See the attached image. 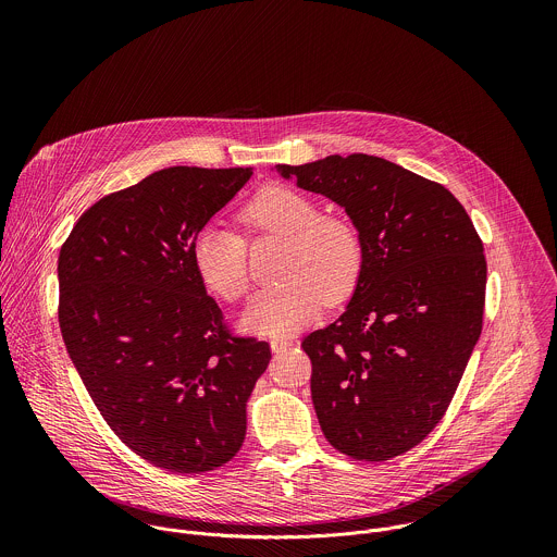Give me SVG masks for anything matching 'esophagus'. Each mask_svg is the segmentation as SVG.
<instances>
[{"label":"esophagus","instance_id":"obj_1","mask_svg":"<svg viewBox=\"0 0 557 557\" xmlns=\"http://www.w3.org/2000/svg\"><path fill=\"white\" fill-rule=\"evenodd\" d=\"M290 346H293L290 339H284V337H273V339H271V350H273V352H284V350H288Z\"/></svg>","mask_w":557,"mask_h":557}]
</instances>
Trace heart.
Listing matches in <instances>:
<instances>
[{
	"instance_id": "heart-1",
	"label": "heart",
	"mask_w": 557,
	"mask_h": 557,
	"mask_svg": "<svg viewBox=\"0 0 557 557\" xmlns=\"http://www.w3.org/2000/svg\"><path fill=\"white\" fill-rule=\"evenodd\" d=\"M243 220L286 237L284 284L258 293L243 312V326L260 335H290L320 314L324 299H346L361 275L363 245L357 226L335 213H320L304 194L269 185L243 209ZM194 267L209 290L226 301L249 290L247 245L226 224H207L194 243Z\"/></svg>"
}]
</instances>
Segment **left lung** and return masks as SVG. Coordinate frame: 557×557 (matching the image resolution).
<instances>
[{"label":"left lung","instance_id":"8db88e82","mask_svg":"<svg viewBox=\"0 0 557 557\" xmlns=\"http://www.w3.org/2000/svg\"><path fill=\"white\" fill-rule=\"evenodd\" d=\"M275 172L346 209L363 245L346 310L301 342L322 432L357 460L399 456L443 419L481 337V237L443 185L379 156Z\"/></svg>","mask_w":557,"mask_h":557}]
</instances>
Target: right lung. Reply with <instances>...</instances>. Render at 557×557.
<instances>
[{"label": "right lung", "instance_id": "1", "mask_svg": "<svg viewBox=\"0 0 557 557\" xmlns=\"http://www.w3.org/2000/svg\"><path fill=\"white\" fill-rule=\"evenodd\" d=\"M253 168H168L101 198L59 253L65 350L112 432L174 473L228 462L267 342L231 337L194 267L205 224Z\"/></svg>", "mask_w": 557, "mask_h": 557}]
</instances>
